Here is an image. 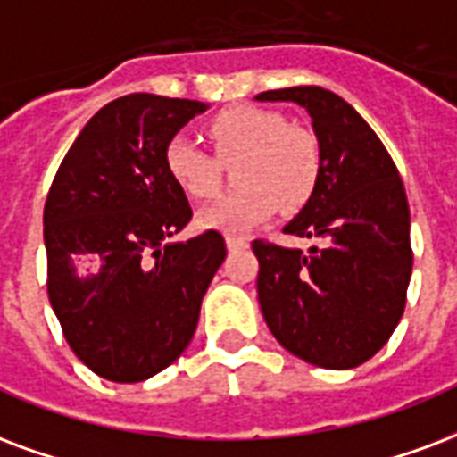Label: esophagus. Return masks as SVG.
<instances>
[{
	"mask_svg": "<svg viewBox=\"0 0 457 457\" xmlns=\"http://www.w3.org/2000/svg\"><path fill=\"white\" fill-rule=\"evenodd\" d=\"M225 245H228L229 252H235V249H245L246 239L245 237H235V235H228V237H225Z\"/></svg>",
	"mask_w": 457,
	"mask_h": 457,
	"instance_id": "34e87169",
	"label": "esophagus"
}]
</instances>
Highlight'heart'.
Returning <instances> with one entry per match:
<instances>
[{"instance_id": "obj_1", "label": "heart", "mask_w": 457, "mask_h": 457, "mask_svg": "<svg viewBox=\"0 0 457 457\" xmlns=\"http://www.w3.org/2000/svg\"><path fill=\"white\" fill-rule=\"evenodd\" d=\"M205 135L220 162L235 164V184L225 198L203 208L198 222L220 232H245L273 212L300 211L320 179V147L312 133L259 106H232L205 123ZM169 179L194 201H208L220 188V162L211 152L174 135L164 150Z\"/></svg>"}]
</instances>
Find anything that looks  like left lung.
I'll list each match as a JSON object with an SVG mask.
<instances>
[{"label":"left lung","mask_w":457,"mask_h":457,"mask_svg":"<svg viewBox=\"0 0 457 457\" xmlns=\"http://www.w3.org/2000/svg\"><path fill=\"white\" fill-rule=\"evenodd\" d=\"M256 101L303 106L320 143L317 186L283 228L320 246L252 242L263 320L293 356L332 370L356 368L387 344L407 303L414 256L400 171L373 128L334 91L290 87Z\"/></svg>","instance_id":"left-lung-1"}]
</instances>
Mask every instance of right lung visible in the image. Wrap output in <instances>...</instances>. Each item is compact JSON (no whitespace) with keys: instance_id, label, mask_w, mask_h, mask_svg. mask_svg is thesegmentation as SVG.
I'll use <instances>...</instances> for the list:
<instances>
[{"instance_id":"1","label":"right lung","mask_w":457,"mask_h":457,"mask_svg":"<svg viewBox=\"0 0 457 457\" xmlns=\"http://www.w3.org/2000/svg\"><path fill=\"white\" fill-rule=\"evenodd\" d=\"M205 108L157 94L111 101L84 125L50 186V305L74 356L113 383L147 380L184 353L228 254L215 229L169 242L194 212L169 179L164 150Z\"/></svg>"}]
</instances>
